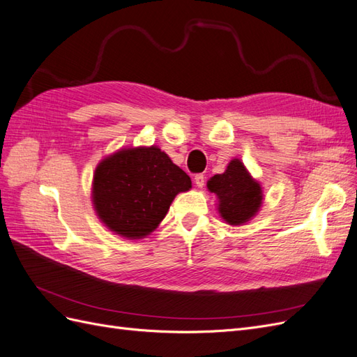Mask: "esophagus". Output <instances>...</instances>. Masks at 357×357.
I'll return each mask as SVG.
<instances>
[{"label":"esophagus","instance_id":"1","mask_svg":"<svg viewBox=\"0 0 357 357\" xmlns=\"http://www.w3.org/2000/svg\"><path fill=\"white\" fill-rule=\"evenodd\" d=\"M194 183L197 185V188H203L204 187V175H195L194 178Z\"/></svg>","mask_w":357,"mask_h":357}]
</instances>
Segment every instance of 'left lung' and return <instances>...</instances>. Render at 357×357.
Instances as JSON below:
<instances>
[{"mask_svg":"<svg viewBox=\"0 0 357 357\" xmlns=\"http://www.w3.org/2000/svg\"><path fill=\"white\" fill-rule=\"evenodd\" d=\"M208 190L216 195L218 213L228 225H245L261 211L262 185L240 158H233L224 174L213 175L208 181Z\"/></svg>","mask_w":357,"mask_h":357,"instance_id":"1","label":"left lung"}]
</instances>
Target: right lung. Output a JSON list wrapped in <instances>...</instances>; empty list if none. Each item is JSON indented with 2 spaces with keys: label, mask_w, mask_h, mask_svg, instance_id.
Masks as SVG:
<instances>
[{
  "label": "right lung",
  "mask_w": 357,
  "mask_h": 357,
  "mask_svg": "<svg viewBox=\"0 0 357 357\" xmlns=\"http://www.w3.org/2000/svg\"><path fill=\"white\" fill-rule=\"evenodd\" d=\"M191 179L157 145L121 148L102 158L91 182L93 209L109 231L145 238L163 221Z\"/></svg>",
  "instance_id": "right-lung-1"
}]
</instances>
